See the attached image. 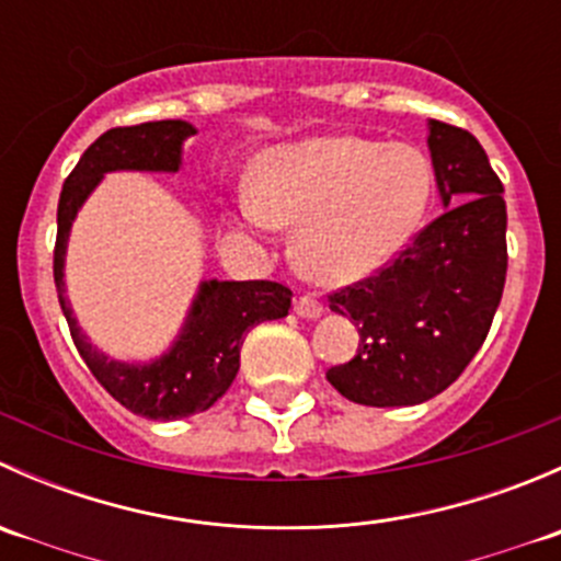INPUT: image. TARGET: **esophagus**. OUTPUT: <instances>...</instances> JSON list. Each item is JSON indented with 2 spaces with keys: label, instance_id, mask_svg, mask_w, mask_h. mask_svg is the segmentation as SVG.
Listing matches in <instances>:
<instances>
[{
  "label": "esophagus",
  "instance_id": "34e87169",
  "mask_svg": "<svg viewBox=\"0 0 561 561\" xmlns=\"http://www.w3.org/2000/svg\"><path fill=\"white\" fill-rule=\"evenodd\" d=\"M293 312L298 317H307V320H317L322 314V304L314 296H298L293 304Z\"/></svg>",
  "mask_w": 561,
  "mask_h": 561
}]
</instances>
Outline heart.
<instances>
[{
  "label": "heart",
  "mask_w": 561,
  "mask_h": 561,
  "mask_svg": "<svg viewBox=\"0 0 561 561\" xmlns=\"http://www.w3.org/2000/svg\"><path fill=\"white\" fill-rule=\"evenodd\" d=\"M432 165L412 146L322 135L263 151L239 201L247 230L296 228L293 257L320 285H353L388 265L421 228Z\"/></svg>",
  "instance_id": "b5f03b06"
}]
</instances>
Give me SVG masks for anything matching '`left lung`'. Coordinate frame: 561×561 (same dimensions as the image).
Segmentation results:
<instances>
[{
    "instance_id": "left-lung-1",
    "label": "left lung",
    "mask_w": 561,
    "mask_h": 561,
    "mask_svg": "<svg viewBox=\"0 0 561 561\" xmlns=\"http://www.w3.org/2000/svg\"><path fill=\"white\" fill-rule=\"evenodd\" d=\"M445 214L375 276L328 296L358 325V355L328 382L355 404L410 407L458 380L489 336L507 274L505 186L472 133L428 122Z\"/></svg>"
}]
</instances>
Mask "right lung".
I'll return each instance as SVG.
<instances>
[{"label":"right lung","mask_w":561,"mask_h":561,"mask_svg":"<svg viewBox=\"0 0 561 561\" xmlns=\"http://www.w3.org/2000/svg\"><path fill=\"white\" fill-rule=\"evenodd\" d=\"M195 127L181 118L113 127L100 135L72 173L67 175L56 211L54 282L72 342L113 399L129 412L151 421H175L206 412L239 375L241 344L247 331L263 320L287 317L293 293L279 282H201L184 328L165 355L151 364H122L89 344L65 296V252L72 219L94 186L111 171H162L181 168V144Z\"/></svg>","instance_id":"obj_1"}]
</instances>
